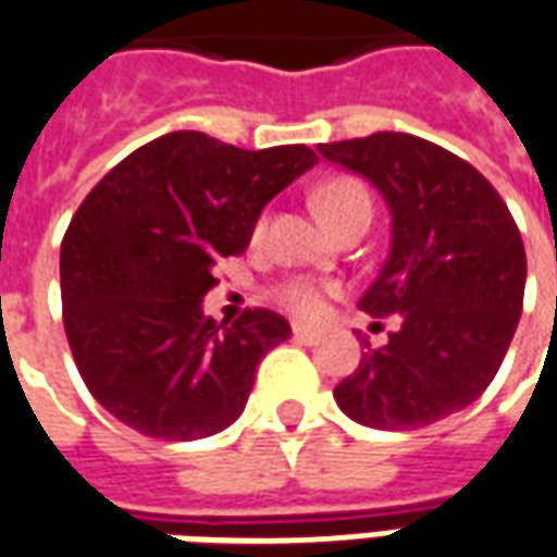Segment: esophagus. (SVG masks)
<instances>
[{
	"label": "esophagus",
	"mask_w": 557,
	"mask_h": 557,
	"mask_svg": "<svg viewBox=\"0 0 557 557\" xmlns=\"http://www.w3.org/2000/svg\"><path fill=\"white\" fill-rule=\"evenodd\" d=\"M292 337L298 339V343H304V346H315V343L322 339V334H319V331H313V327L295 325L292 327Z\"/></svg>",
	"instance_id": "1"
}]
</instances>
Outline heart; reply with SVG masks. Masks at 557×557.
<instances>
[{
    "mask_svg": "<svg viewBox=\"0 0 557 557\" xmlns=\"http://www.w3.org/2000/svg\"><path fill=\"white\" fill-rule=\"evenodd\" d=\"M313 202L319 218L325 220L327 230L339 226L355 211H373L367 187L361 182H355V178H331L315 190ZM262 232H265V220L256 223V235H262ZM325 286H319L313 280L292 277L277 289V301L298 319H319L322 310H325Z\"/></svg>",
    "mask_w": 557,
    "mask_h": 557,
    "instance_id": "obj_1",
    "label": "heart"
}]
</instances>
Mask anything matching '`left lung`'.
I'll list each match as a JSON object with an SVG mask.
<instances>
[{
    "label": "left lung",
    "instance_id": "obj_1",
    "mask_svg": "<svg viewBox=\"0 0 557 557\" xmlns=\"http://www.w3.org/2000/svg\"><path fill=\"white\" fill-rule=\"evenodd\" d=\"M319 154L385 196L394 238L361 307L399 315L387 346L363 343L337 406L373 430H420L466 409L498 373L525 295V247L498 190L430 139L379 131Z\"/></svg>",
    "mask_w": 557,
    "mask_h": 557
}]
</instances>
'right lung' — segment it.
I'll use <instances>...</instances> for the list:
<instances>
[{
  "mask_svg": "<svg viewBox=\"0 0 557 557\" xmlns=\"http://www.w3.org/2000/svg\"><path fill=\"white\" fill-rule=\"evenodd\" d=\"M315 160L307 146L247 151L175 131L91 187L62 238V319L83 382L113 418L160 442L238 420L256 367L292 327L262 307L218 325L202 313L211 268L242 253L262 208Z\"/></svg>",
  "mask_w": 557,
  "mask_h": 557,
  "instance_id": "1",
  "label": "right lung"
}]
</instances>
